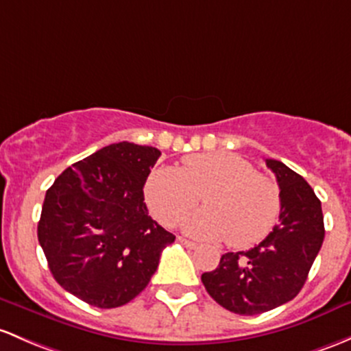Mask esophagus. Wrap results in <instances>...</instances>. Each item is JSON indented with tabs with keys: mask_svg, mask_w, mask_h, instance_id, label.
Listing matches in <instances>:
<instances>
[{
	"mask_svg": "<svg viewBox=\"0 0 351 351\" xmlns=\"http://www.w3.org/2000/svg\"><path fill=\"white\" fill-rule=\"evenodd\" d=\"M178 242L182 243V245L188 247V249H197V247H198V243H195V242L188 241V239H185V237H178Z\"/></svg>",
	"mask_w": 351,
	"mask_h": 351,
	"instance_id": "34e87169",
	"label": "esophagus"
}]
</instances>
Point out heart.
Here are the masks:
<instances>
[{
    "instance_id": "b5f03b06",
    "label": "heart",
    "mask_w": 351,
    "mask_h": 351,
    "mask_svg": "<svg viewBox=\"0 0 351 351\" xmlns=\"http://www.w3.org/2000/svg\"><path fill=\"white\" fill-rule=\"evenodd\" d=\"M145 197L161 223L173 227L204 197L206 208L183 220L188 235L225 239L234 249L264 241L281 212L279 188L254 166L232 153H198L183 168L163 166L147 176Z\"/></svg>"
}]
</instances>
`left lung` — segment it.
Listing matches in <instances>:
<instances>
[{
	"mask_svg": "<svg viewBox=\"0 0 351 351\" xmlns=\"http://www.w3.org/2000/svg\"><path fill=\"white\" fill-rule=\"evenodd\" d=\"M281 193L279 223L247 252H227L215 271L204 272L206 293L235 315L252 316L298 296L324 239L322 202L301 175L265 160Z\"/></svg>",
	"mask_w": 351,
	"mask_h": 351,
	"instance_id": "left-lung-1",
	"label": "left lung"
}]
</instances>
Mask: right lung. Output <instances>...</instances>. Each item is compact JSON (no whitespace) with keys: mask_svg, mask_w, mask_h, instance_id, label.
I'll use <instances>...</instances> for the list:
<instances>
[{"mask_svg":"<svg viewBox=\"0 0 351 351\" xmlns=\"http://www.w3.org/2000/svg\"><path fill=\"white\" fill-rule=\"evenodd\" d=\"M160 156L153 146L114 143L47 190L38 242L55 281L87 304L110 309L134 300L175 242L149 217L143 193Z\"/></svg>","mask_w":351,"mask_h":351,"instance_id":"add662e5","label":"right lung"}]
</instances>
